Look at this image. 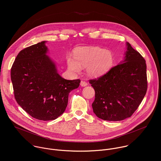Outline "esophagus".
Masks as SVG:
<instances>
[{"instance_id": "esophagus-1", "label": "esophagus", "mask_w": 161, "mask_h": 161, "mask_svg": "<svg viewBox=\"0 0 161 161\" xmlns=\"http://www.w3.org/2000/svg\"><path fill=\"white\" fill-rule=\"evenodd\" d=\"M87 85H88V83H87L86 81H81V83H80V85H81V86H86Z\"/></svg>"}]
</instances>
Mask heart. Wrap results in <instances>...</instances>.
I'll return each mask as SVG.
<instances>
[{
  "instance_id": "heart-1",
  "label": "heart",
  "mask_w": 161,
  "mask_h": 161,
  "mask_svg": "<svg viewBox=\"0 0 161 161\" xmlns=\"http://www.w3.org/2000/svg\"><path fill=\"white\" fill-rule=\"evenodd\" d=\"M75 59L67 58L68 69L71 71L79 73L81 67L86 69L88 76L97 78L109 71L111 68L114 57L109 50L98 47H90L78 48L74 53Z\"/></svg>"
}]
</instances>
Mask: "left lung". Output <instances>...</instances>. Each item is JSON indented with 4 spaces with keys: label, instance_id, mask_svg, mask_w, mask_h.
Wrapping results in <instances>:
<instances>
[{
    "label": "left lung",
    "instance_id": "obj_1",
    "mask_svg": "<svg viewBox=\"0 0 161 161\" xmlns=\"http://www.w3.org/2000/svg\"><path fill=\"white\" fill-rule=\"evenodd\" d=\"M126 46L120 63L104 75L90 80L95 90L94 113L104 120L120 121L131 117L147 92L146 62L129 42Z\"/></svg>",
    "mask_w": 161,
    "mask_h": 161
}]
</instances>
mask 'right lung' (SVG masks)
<instances>
[{
  "label": "right lung",
  "mask_w": 161,
  "mask_h": 161,
  "mask_svg": "<svg viewBox=\"0 0 161 161\" xmlns=\"http://www.w3.org/2000/svg\"><path fill=\"white\" fill-rule=\"evenodd\" d=\"M46 43L41 41L20 51L11 70L16 102L31 117L44 121L61 115L69 94L80 83L60 76L55 63L47 55Z\"/></svg>",
  "instance_id": "obj_1"
}]
</instances>
